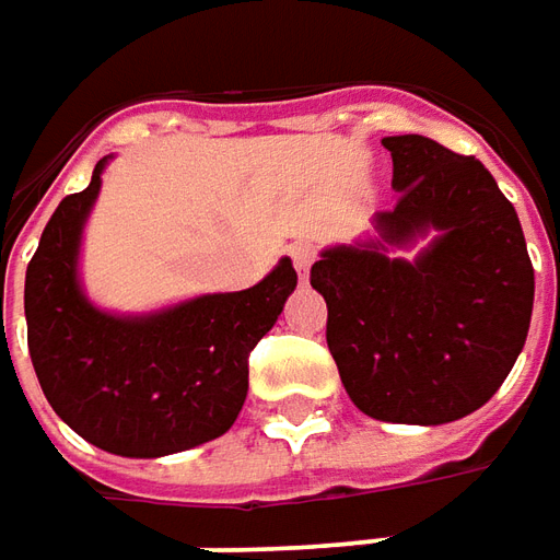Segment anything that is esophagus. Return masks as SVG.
Instances as JSON below:
<instances>
[{
	"mask_svg": "<svg viewBox=\"0 0 560 560\" xmlns=\"http://www.w3.org/2000/svg\"><path fill=\"white\" fill-rule=\"evenodd\" d=\"M288 254H291V260H294L296 272L306 279V272H310L312 260H315V248H312L310 242H294L291 248H288Z\"/></svg>",
	"mask_w": 560,
	"mask_h": 560,
	"instance_id": "34e87169",
	"label": "esophagus"
}]
</instances>
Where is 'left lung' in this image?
Segmentation results:
<instances>
[{
    "instance_id": "left-lung-1",
    "label": "left lung",
    "mask_w": 560,
    "mask_h": 560,
    "mask_svg": "<svg viewBox=\"0 0 560 560\" xmlns=\"http://www.w3.org/2000/svg\"><path fill=\"white\" fill-rule=\"evenodd\" d=\"M395 208L374 235L322 250L312 288L352 405L383 423L441 425L488 405L524 349L534 266L512 201L475 155L383 137ZM430 245L413 261L398 249Z\"/></svg>"
}]
</instances>
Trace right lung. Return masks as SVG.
I'll list each match as a JSON object with an SVG mask.
<instances>
[{
	"label": "right lung",
	"mask_w": 560,
	"mask_h": 560,
	"mask_svg": "<svg viewBox=\"0 0 560 560\" xmlns=\"http://www.w3.org/2000/svg\"><path fill=\"white\" fill-rule=\"evenodd\" d=\"M109 159L57 205L26 266V343L48 405L75 435L155 459L230 432L248 398L250 349L279 322L296 272L281 257L248 291L137 315L101 310L82 288L79 254Z\"/></svg>",
	"instance_id": "1"
}]
</instances>
